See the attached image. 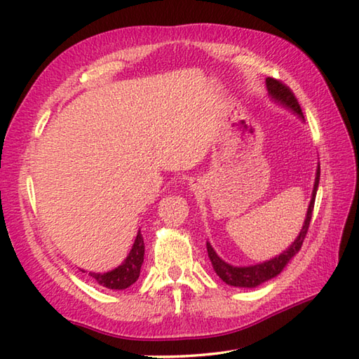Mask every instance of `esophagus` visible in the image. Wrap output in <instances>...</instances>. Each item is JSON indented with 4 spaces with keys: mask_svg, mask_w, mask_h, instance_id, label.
<instances>
[{
    "mask_svg": "<svg viewBox=\"0 0 359 359\" xmlns=\"http://www.w3.org/2000/svg\"><path fill=\"white\" fill-rule=\"evenodd\" d=\"M189 185H191V189L194 191V189L201 188V182L199 180H191V184H189Z\"/></svg>",
    "mask_w": 359,
    "mask_h": 359,
    "instance_id": "34e87169",
    "label": "esophagus"
}]
</instances>
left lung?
<instances>
[{
  "mask_svg": "<svg viewBox=\"0 0 359 359\" xmlns=\"http://www.w3.org/2000/svg\"><path fill=\"white\" fill-rule=\"evenodd\" d=\"M266 88H269V94L271 95V98L279 102L280 104L287 106V108L292 109L293 112H296L297 116L301 118H304L302 116V109L299 103H297L296 97L293 94V90L290 89L284 83L276 80V79H266ZM319 174H321V170H316V179H315V187H313V194H311V201L309 205L307 210V217L306 222H304L302 230L297 236L296 241L290 245V248H287L284 253H280L279 256L273 257L271 261H266L262 264L257 265H250V266H233L230 264H226L225 261H222L217 255L216 251L212 250V247L210 245V242H207V250H208V257L212 264V269L217 273V276L222 279L225 284L233 285V287H247V288H253L261 285L262 282L269 280L284 270V266L290 262L297 251L301 250L302 242L306 239L309 226H310V220H311V215H313V207H315V199H316V191H318V185H319Z\"/></svg>",
  "mask_w": 359,
  "mask_h": 359,
  "instance_id": "left-lung-1",
  "label": "left lung"
}]
</instances>
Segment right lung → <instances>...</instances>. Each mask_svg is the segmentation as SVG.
Segmentation results:
<instances>
[{
    "label": "right lung",
    "mask_w": 359,
    "mask_h": 359,
    "mask_svg": "<svg viewBox=\"0 0 359 359\" xmlns=\"http://www.w3.org/2000/svg\"><path fill=\"white\" fill-rule=\"evenodd\" d=\"M144 256V243L143 238L139 231L135 238V242L133 245L131 253L128 255L125 262L117 269L108 273H89V276H93L98 284L111 288V290H125L129 285H133L134 282L140 276V269L143 264Z\"/></svg>",
    "instance_id": "add662e5"
}]
</instances>
